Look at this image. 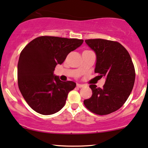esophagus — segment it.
<instances>
[{
  "label": "esophagus",
  "instance_id": "34e87169",
  "mask_svg": "<svg viewBox=\"0 0 148 148\" xmlns=\"http://www.w3.org/2000/svg\"><path fill=\"white\" fill-rule=\"evenodd\" d=\"M76 86H77V87L81 88V87H84V85H83V84H77V85H76Z\"/></svg>",
  "mask_w": 148,
  "mask_h": 148
}]
</instances>
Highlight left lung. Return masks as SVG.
<instances>
[{
  "label": "left lung",
  "instance_id": "obj_1",
  "mask_svg": "<svg viewBox=\"0 0 148 148\" xmlns=\"http://www.w3.org/2000/svg\"><path fill=\"white\" fill-rule=\"evenodd\" d=\"M85 43L96 55L95 73L106 78L103 87L91 85L90 98L84 100L87 109L97 115L115 112L130 96L135 80V70L128 52L119 42L93 39Z\"/></svg>",
  "mask_w": 148,
  "mask_h": 148
}]
</instances>
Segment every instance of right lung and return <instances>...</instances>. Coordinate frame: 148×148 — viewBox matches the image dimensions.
I'll return each mask as SVG.
<instances>
[{"instance_id":"1","label":"right lung","mask_w":148,"mask_h":148,"mask_svg":"<svg viewBox=\"0 0 148 148\" xmlns=\"http://www.w3.org/2000/svg\"><path fill=\"white\" fill-rule=\"evenodd\" d=\"M83 40L41 36L22 50L18 63V83L22 96L37 113L52 115L64 106L68 93L76 87L73 81H61L54 74Z\"/></svg>"}]
</instances>
